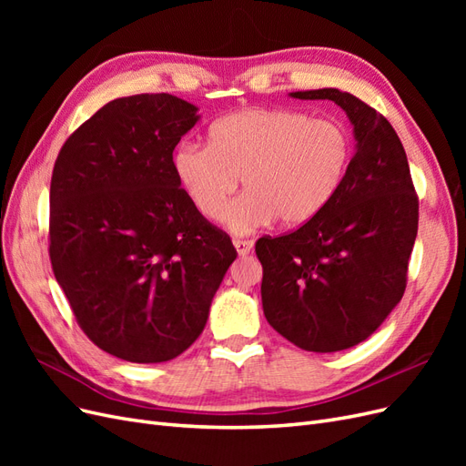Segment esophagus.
Instances as JSON below:
<instances>
[{"instance_id":"1","label":"esophagus","mask_w":466,"mask_h":466,"mask_svg":"<svg viewBox=\"0 0 466 466\" xmlns=\"http://www.w3.org/2000/svg\"><path fill=\"white\" fill-rule=\"evenodd\" d=\"M233 245H235V248H237L238 255H241V257H247L248 252L252 250V245H255V243L248 241V238H235Z\"/></svg>"}]
</instances>
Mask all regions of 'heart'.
<instances>
[{
    "mask_svg": "<svg viewBox=\"0 0 466 466\" xmlns=\"http://www.w3.org/2000/svg\"><path fill=\"white\" fill-rule=\"evenodd\" d=\"M351 142L344 126L289 108H247L214 122L208 147L182 144L175 175L196 211L219 219L238 187L247 190L225 214L228 228L252 233L274 218L307 223L340 188Z\"/></svg>",
    "mask_w": 466,
    "mask_h": 466,
    "instance_id": "obj_1",
    "label": "heart"
}]
</instances>
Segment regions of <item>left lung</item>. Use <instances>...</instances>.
I'll list each match as a JSON object with an SVG mask.
<instances>
[{
  "label": "left lung",
  "mask_w": 466,
  "mask_h": 466,
  "mask_svg": "<svg viewBox=\"0 0 466 466\" xmlns=\"http://www.w3.org/2000/svg\"><path fill=\"white\" fill-rule=\"evenodd\" d=\"M329 98L354 124L358 149L340 188L299 229L257 241L268 322L307 351H340L370 338L406 289L418 233V194L390 122L361 98L338 91H295Z\"/></svg>",
  "instance_id": "left-lung-1"
}]
</instances>
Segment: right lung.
I'll return each instance as SVG.
<instances>
[{
    "instance_id": "right-lung-1",
    "label": "right lung",
    "mask_w": 466,
    "mask_h": 466,
    "mask_svg": "<svg viewBox=\"0 0 466 466\" xmlns=\"http://www.w3.org/2000/svg\"><path fill=\"white\" fill-rule=\"evenodd\" d=\"M168 93L110 101L66 139L50 182L52 270L89 340L132 363L182 354L237 258L175 175L198 122Z\"/></svg>"
}]
</instances>
